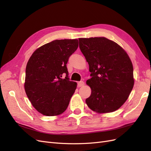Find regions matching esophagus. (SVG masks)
Returning <instances> with one entry per match:
<instances>
[{"label": "esophagus", "mask_w": 151, "mask_h": 151, "mask_svg": "<svg viewBox=\"0 0 151 151\" xmlns=\"http://www.w3.org/2000/svg\"><path fill=\"white\" fill-rule=\"evenodd\" d=\"M84 85V83L83 81H80L77 83V87H82Z\"/></svg>", "instance_id": "obj_1"}]
</instances>
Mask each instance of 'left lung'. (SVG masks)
Masks as SVG:
<instances>
[{
  "label": "left lung",
  "instance_id": "1",
  "mask_svg": "<svg viewBox=\"0 0 151 151\" xmlns=\"http://www.w3.org/2000/svg\"><path fill=\"white\" fill-rule=\"evenodd\" d=\"M79 48L88 62L91 89L86 99L98 113L116 111L127 101L134 84V68L125 51L104 37L79 38Z\"/></svg>",
  "mask_w": 151,
  "mask_h": 151
}]
</instances>
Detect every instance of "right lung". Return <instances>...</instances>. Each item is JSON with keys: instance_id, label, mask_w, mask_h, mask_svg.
Returning <instances> with one entry per match:
<instances>
[{"instance_id": "right-lung-1", "label": "right lung", "mask_w": 151, "mask_h": 151, "mask_svg": "<svg viewBox=\"0 0 151 151\" xmlns=\"http://www.w3.org/2000/svg\"><path fill=\"white\" fill-rule=\"evenodd\" d=\"M78 45L76 39L56 40L35 50L29 59L25 91L32 105L44 115H60L69 104L77 83L69 80L67 63Z\"/></svg>"}]
</instances>
